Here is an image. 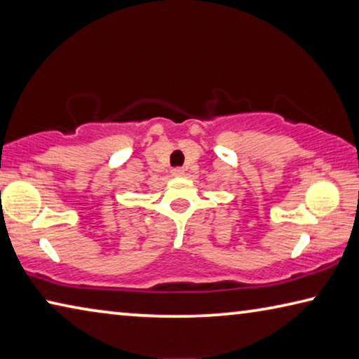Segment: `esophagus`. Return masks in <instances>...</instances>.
Segmentation results:
<instances>
[{
    "mask_svg": "<svg viewBox=\"0 0 359 359\" xmlns=\"http://www.w3.org/2000/svg\"><path fill=\"white\" fill-rule=\"evenodd\" d=\"M172 175H174V177H182V175H184V169H182V168H174L172 169Z\"/></svg>",
    "mask_w": 359,
    "mask_h": 359,
    "instance_id": "esophagus-1",
    "label": "esophagus"
}]
</instances>
